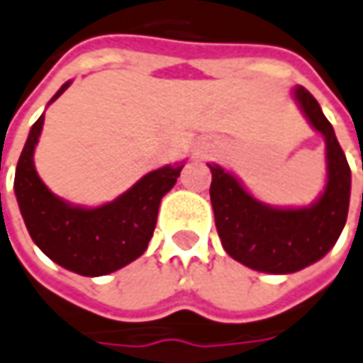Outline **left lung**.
I'll list each match as a JSON object with an SVG mask.
<instances>
[{
	"label": "left lung",
	"mask_w": 363,
	"mask_h": 363,
	"mask_svg": "<svg viewBox=\"0 0 363 363\" xmlns=\"http://www.w3.org/2000/svg\"><path fill=\"white\" fill-rule=\"evenodd\" d=\"M294 99L326 140L328 184L314 206L302 209L264 206L223 167L207 164L213 176L209 196L215 227L223 249L245 267L272 274L296 272L322 259L338 241L350 207L352 174L332 124L304 86L294 89Z\"/></svg>",
	"instance_id": "8db88e82"
}]
</instances>
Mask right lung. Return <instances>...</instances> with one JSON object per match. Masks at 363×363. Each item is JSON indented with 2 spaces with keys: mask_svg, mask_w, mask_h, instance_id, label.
Listing matches in <instances>:
<instances>
[{
  "mask_svg": "<svg viewBox=\"0 0 363 363\" xmlns=\"http://www.w3.org/2000/svg\"><path fill=\"white\" fill-rule=\"evenodd\" d=\"M71 82L51 99L57 101ZM45 114L35 122L15 169V196L27 231L51 261L82 277H102L136 261L148 249L160 201L174 187L184 164L154 169L114 201L86 209L69 206L37 176L33 152Z\"/></svg>",
  "mask_w": 363,
  "mask_h": 363,
  "instance_id": "obj_1",
  "label": "right lung"
}]
</instances>
